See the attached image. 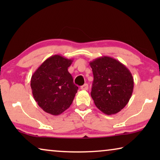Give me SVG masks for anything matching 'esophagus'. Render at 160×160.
<instances>
[{
	"label": "esophagus",
	"mask_w": 160,
	"mask_h": 160,
	"mask_svg": "<svg viewBox=\"0 0 160 160\" xmlns=\"http://www.w3.org/2000/svg\"><path fill=\"white\" fill-rule=\"evenodd\" d=\"M89 88V86L87 84H84V85H82V87H81V89H82V90H87Z\"/></svg>",
	"instance_id": "esophagus-1"
}]
</instances>
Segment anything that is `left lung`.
Segmentation results:
<instances>
[{
    "label": "left lung",
    "mask_w": 160,
    "mask_h": 160,
    "mask_svg": "<svg viewBox=\"0 0 160 160\" xmlns=\"http://www.w3.org/2000/svg\"><path fill=\"white\" fill-rule=\"evenodd\" d=\"M94 80L91 96L97 108L107 115L115 114L128 103L134 81L128 68L108 56L89 62Z\"/></svg>",
    "instance_id": "8db88e82"
}]
</instances>
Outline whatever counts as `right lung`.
I'll return each mask as SVG.
<instances>
[{
	"mask_svg": "<svg viewBox=\"0 0 160 160\" xmlns=\"http://www.w3.org/2000/svg\"><path fill=\"white\" fill-rule=\"evenodd\" d=\"M72 62L73 60L55 54L47 59L32 74V95L45 112L59 115L73 102L78 88L68 71Z\"/></svg>",
	"mask_w": 160,
	"mask_h": 160,
	"instance_id": "right-lung-1",
	"label": "right lung"
}]
</instances>
